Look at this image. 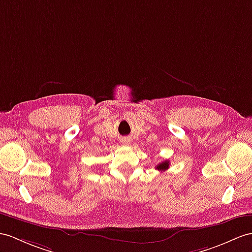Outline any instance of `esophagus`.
<instances>
[{"label":"esophagus","mask_w":252,"mask_h":252,"mask_svg":"<svg viewBox=\"0 0 252 252\" xmlns=\"http://www.w3.org/2000/svg\"><path fill=\"white\" fill-rule=\"evenodd\" d=\"M123 144H125V145L130 144V139H125V140H123Z\"/></svg>","instance_id":"1"}]
</instances>
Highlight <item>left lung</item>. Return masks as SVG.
Here are the masks:
<instances>
[{
    "label": "left lung",
    "mask_w": 252,
    "mask_h": 252,
    "mask_svg": "<svg viewBox=\"0 0 252 252\" xmlns=\"http://www.w3.org/2000/svg\"><path fill=\"white\" fill-rule=\"evenodd\" d=\"M156 169L159 171H165L169 169V161L168 160H164L162 162H160L159 164L156 165Z\"/></svg>",
    "instance_id": "obj_1"
}]
</instances>
